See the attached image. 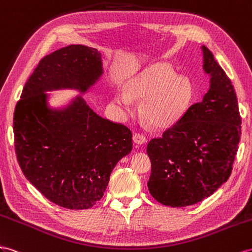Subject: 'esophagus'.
Wrapping results in <instances>:
<instances>
[{"label": "esophagus", "mask_w": 252, "mask_h": 252, "mask_svg": "<svg viewBox=\"0 0 252 252\" xmlns=\"http://www.w3.org/2000/svg\"><path fill=\"white\" fill-rule=\"evenodd\" d=\"M133 140H134V143L137 144V145H144L146 141H147V139H146V137L144 136V135H141L139 133H135L134 134Z\"/></svg>", "instance_id": "obj_1"}]
</instances>
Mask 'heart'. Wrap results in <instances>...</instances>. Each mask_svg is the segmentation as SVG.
<instances>
[{"label": "heart", "mask_w": 252, "mask_h": 252, "mask_svg": "<svg viewBox=\"0 0 252 252\" xmlns=\"http://www.w3.org/2000/svg\"><path fill=\"white\" fill-rule=\"evenodd\" d=\"M191 95V84L188 77L177 75L168 64L157 63L128 83L126 92L119 90L115 101L125 109H131L132 99L145 100V118L158 127H167L176 124L188 111Z\"/></svg>", "instance_id": "obj_1"}]
</instances>
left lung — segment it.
I'll return each mask as SVG.
<instances>
[{
	"mask_svg": "<svg viewBox=\"0 0 252 252\" xmlns=\"http://www.w3.org/2000/svg\"><path fill=\"white\" fill-rule=\"evenodd\" d=\"M209 92L175 125L147 146L151 160L148 189L164 205L202 201L229 179L241 137V115L233 85L211 51L202 47Z\"/></svg>",
	"mask_w": 252,
	"mask_h": 252,
	"instance_id": "left-lung-1",
	"label": "left lung"
}]
</instances>
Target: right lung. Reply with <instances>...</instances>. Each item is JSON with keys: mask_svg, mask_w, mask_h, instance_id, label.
<instances>
[{"mask_svg": "<svg viewBox=\"0 0 252 252\" xmlns=\"http://www.w3.org/2000/svg\"><path fill=\"white\" fill-rule=\"evenodd\" d=\"M101 74L98 50L62 48L42 57L15 108V151L23 175L50 201L70 210L89 209L102 198L114 167L132 150V132L100 117L81 96L63 111L51 109L44 92L85 93Z\"/></svg>", "mask_w": 252, "mask_h": 252, "instance_id": "right-lung-1", "label": "right lung"}]
</instances>
